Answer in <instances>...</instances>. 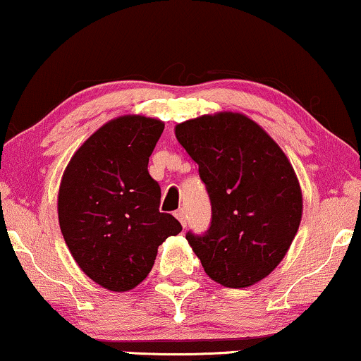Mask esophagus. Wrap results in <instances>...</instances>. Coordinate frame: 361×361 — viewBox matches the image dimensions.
Masks as SVG:
<instances>
[{"mask_svg":"<svg viewBox=\"0 0 361 361\" xmlns=\"http://www.w3.org/2000/svg\"><path fill=\"white\" fill-rule=\"evenodd\" d=\"M175 216L178 218V221H180L181 225L186 226V216H185V209H178V212L175 213Z\"/></svg>","mask_w":361,"mask_h":361,"instance_id":"esophagus-1","label":"esophagus"}]
</instances>
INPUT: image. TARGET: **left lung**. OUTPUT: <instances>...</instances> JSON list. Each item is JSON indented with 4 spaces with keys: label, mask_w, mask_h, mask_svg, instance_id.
Listing matches in <instances>:
<instances>
[{
    "label": "left lung",
    "mask_w": 361,
    "mask_h": 361,
    "mask_svg": "<svg viewBox=\"0 0 361 361\" xmlns=\"http://www.w3.org/2000/svg\"><path fill=\"white\" fill-rule=\"evenodd\" d=\"M176 140L198 165L212 202V225L186 240L207 275L228 288L268 276L288 252L302 221L298 178L281 148L241 113L183 121Z\"/></svg>",
    "instance_id": "8db88e82"
}]
</instances>
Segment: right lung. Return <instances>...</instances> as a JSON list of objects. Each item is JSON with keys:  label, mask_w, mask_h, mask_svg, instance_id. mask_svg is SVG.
Here are the masks:
<instances>
[{"label": "right lung", "mask_w": 361, "mask_h": 361, "mask_svg": "<svg viewBox=\"0 0 361 361\" xmlns=\"http://www.w3.org/2000/svg\"><path fill=\"white\" fill-rule=\"evenodd\" d=\"M163 130L157 118L118 116L81 145L63 173V238L81 270L109 291L140 285L158 246L181 231L173 214L159 213L161 190L148 173Z\"/></svg>", "instance_id": "right-lung-1"}]
</instances>
